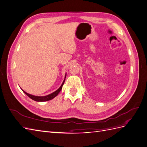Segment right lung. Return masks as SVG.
Segmentation results:
<instances>
[{"label": "right lung", "mask_w": 147, "mask_h": 147, "mask_svg": "<svg viewBox=\"0 0 147 147\" xmlns=\"http://www.w3.org/2000/svg\"><path fill=\"white\" fill-rule=\"evenodd\" d=\"M65 77H66V74L65 75V78L64 80V81L63 82V83H62L61 86L59 87V88L58 89V90H57L56 91L53 92V93H51V94H48L47 96H33V95H31L30 94H28V93H27L26 92H25L24 90H22V91H23L25 94L27 95L28 97H29L30 99H32V100H35V101H37V102H44V101H48V100H51L53 99L54 97H55L57 94H59V92L61 91V90H62V88H63V84L64 83V82H65Z\"/></svg>", "instance_id": "add662e5"}]
</instances>
